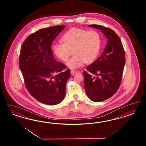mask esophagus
<instances>
[{"mask_svg":"<svg viewBox=\"0 0 146 146\" xmlns=\"http://www.w3.org/2000/svg\"><path fill=\"white\" fill-rule=\"evenodd\" d=\"M75 73H76V71H74V70H71V73L72 75H74Z\"/></svg>","mask_w":146,"mask_h":146,"instance_id":"obj_1","label":"esophagus"}]
</instances>
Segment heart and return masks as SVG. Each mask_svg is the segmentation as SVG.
Masks as SVG:
<instances>
[{"label": "heart", "instance_id": "obj_1", "mask_svg": "<svg viewBox=\"0 0 146 146\" xmlns=\"http://www.w3.org/2000/svg\"><path fill=\"white\" fill-rule=\"evenodd\" d=\"M63 40L64 43L53 45V52L58 58L66 62L73 51L74 55L66 62L67 66L72 69L82 66L85 62H94L101 47V36L95 31L73 28L64 35Z\"/></svg>", "mask_w": 146, "mask_h": 146}]
</instances>
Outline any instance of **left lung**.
Returning a JSON list of instances; mask_svg holds the SVG:
<instances>
[{
  "mask_svg": "<svg viewBox=\"0 0 146 146\" xmlns=\"http://www.w3.org/2000/svg\"><path fill=\"white\" fill-rule=\"evenodd\" d=\"M88 26L100 30L108 39L101 56L83 72L87 96L93 102H102L112 96L119 89L125 64V51L119 37L113 31L97 25Z\"/></svg>",
  "mask_w": 146,
  "mask_h": 146,
  "instance_id": "1",
  "label": "left lung"
}]
</instances>
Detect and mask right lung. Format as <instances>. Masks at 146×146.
I'll use <instances>...</instances> for the list:
<instances>
[{
	"label": "right lung",
	"instance_id": "right-lung-1",
	"mask_svg": "<svg viewBox=\"0 0 146 146\" xmlns=\"http://www.w3.org/2000/svg\"><path fill=\"white\" fill-rule=\"evenodd\" d=\"M55 26L41 29L29 36L22 44L19 66L29 93L46 105L60 103L65 96L70 70L54 60L51 50L53 40L65 28Z\"/></svg>",
	"mask_w": 146,
	"mask_h": 146
}]
</instances>
